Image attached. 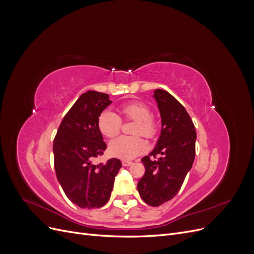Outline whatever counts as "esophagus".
<instances>
[{"label": "esophagus", "instance_id": "34e87169", "mask_svg": "<svg viewBox=\"0 0 254 254\" xmlns=\"http://www.w3.org/2000/svg\"><path fill=\"white\" fill-rule=\"evenodd\" d=\"M122 164H123V166H129V165L132 164V162H131V161H128V160H123Z\"/></svg>", "mask_w": 254, "mask_h": 254}]
</instances>
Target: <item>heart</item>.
<instances>
[{
  "instance_id": "1",
  "label": "heart",
  "mask_w": 254,
  "mask_h": 254,
  "mask_svg": "<svg viewBox=\"0 0 254 254\" xmlns=\"http://www.w3.org/2000/svg\"><path fill=\"white\" fill-rule=\"evenodd\" d=\"M122 118L124 120L135 121L132 128L133 136L122 135L109 143V153L112 157L123 160H130L137 157L145 150L146 145L142 137L153 139L158 133V123L151 117L149 107L142 102H132L121 108ZM97 127L106 137L117 135L122 128V120L111 110H104L98 115Z\"/></svg>"
}]
</instances>
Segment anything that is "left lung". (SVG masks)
<instances>
[{"instance_id": "1", "label": "left lung", "mask_w": 254, "mask_h": 254, "mask_svg": "<svg viewBox=\"0 0 254 254\" xmlns=\"http://www.w3.org/2000/svg\"><path fill=\"white\" fill-rule=\"evenodd\" d=\"M153 97L162 128L155 149L142 159L145 174L137 190L146 203L159 206L177 195L193 165L196 130L186 108L167 91L157 89Z\"/></svg>"}]
</instances>
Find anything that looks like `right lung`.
Wrapping results in <instances>:
<instances>
[{"instance_id": "obj_1", "label": "right lung", "mask_w": 254, "mask_h": 254, "mask_svg": "<svg viewBox=\"0 0 254 254\" xmlns=\"http://www.w3.org/2000/svg\"><path fill=\"white\" fill-rule=\"evenodd\" d=\"M112 102L109 95L88 91L67 111L53 144L58 182L70 200L82 209L105 205L110 199L115 176L122 163L110 159L94 164L107 148L97 119Z\"/></svg>"}]
</instances>
